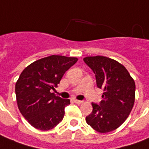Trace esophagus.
Here are the masks:
<instances>
[{"label": "esophagus", "mask_w": 149, "mask_h": 149, "mask_svg": "<svg viewBox=\"0 0 149 149\" xmlns=\"http://www.w3.org/2000/svg\"><path fill=\"white\" fill-rule=\"evenodd\" d=\"M73 102H75V103H77V104H81L82 103V101H81V100H77V99H73Z\"/></svg>", "instance_id": "1"}]
</instances>
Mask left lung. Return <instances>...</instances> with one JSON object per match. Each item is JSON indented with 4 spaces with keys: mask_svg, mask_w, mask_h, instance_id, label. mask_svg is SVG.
I'll use <instances>...</instances> for the list:
<instances>
[{
    "mask_svg": "<svg viewBox=\"0 0 149 149\" xmlns=\"http://www.w3.org/2000/svg\"><path fill=\"white\" fill-rule=\"evenodd\" d=\"M93 72L97 86L103 89L102 100L92 103L93 111L86 123L95 131L107 133L123 123L135 102L136 84L126 68L116 60L105 56L83 59Z\"/></svg>",
    "mask_w": 149,
    "mask_h": 149,
    "instance_id": "8db88e82",
    "label": "left lung"
}]
</instances>
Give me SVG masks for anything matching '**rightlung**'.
<instances>
[{
	"label": "right lung",
	"instance_id": "add662e5",
	"mask_svg": "<svg viewBox=\"0 0 149 149\" xmlns=\"http://www.w3.org/2000/svg\"><path fill=\"white\" fill-rule=\"evenodd\" d=\"M77 61L75 57L53 55L33 62L21 73L15 85L17 103L31 126L47 131L63 120L70 100L55 96L51 89Z\"/></svg>",
	"mask_w": 149,
	"mask_h": 149
}]
</instances>
